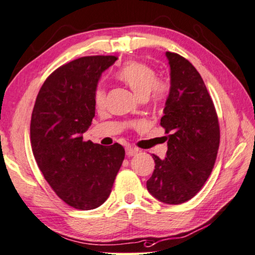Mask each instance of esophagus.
Masks as SVG:
<instances>
[{"instance_id": "esophagus-1", "label": "esophagus", "mask_w": 255, "mask_h": 255, "mask_svg": "<svg viewBox=\"0 0 255 255\" xmlns=\"http://www.w3.org/2000/svg\"><path fill=\"white\" fill-rule=\"evenodd\" d=\"M137 152H138V149H136V147H127L126 149V154L128 157H132V155H135Z\"/></svg>"}]
</instances>
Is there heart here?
<instances>
[{
	"label": "heart",
	"instance_id": "b5f03b06",
	"mask_svg": "<svg viewBox=\"0 0 255 255\" xmlns=\"http://www.w3.org/2000/svg\"><path fill=\"white\" fill-rule=\"evenodd\" d=\"M116 77L124 82L139 100L150 98L155 105L164 103L170 91V83L166 78L157 77V71L146 63L131 60L117 72ZM94 104L96 109L102 110L105 106V90L97 87L94 93ZM140 124H134L138 127Z\"/></svg>",
	"mask_w": 255,
	"mask_h": 255
}]
</instances>
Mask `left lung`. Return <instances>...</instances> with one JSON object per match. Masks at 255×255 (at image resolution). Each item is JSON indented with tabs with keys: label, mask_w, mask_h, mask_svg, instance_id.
<instances>
[{
	"label": "left lung",
	"mask_w": 255,
	"mask_h": 255,
	"mask_svg": "<svg viewBox=\"0 0 255 255\" xmlns=\"http://www.w3.org/2000/svg\"><path fill=\"white\" fill-rule=\"evenodd\" d=\"M170 91L160 125L165 128L166 158L153 154L154 170L146 188L161 203L178 205L195 197L210 177L220 145L214 104L195 66L175 52H166Z\"/></svg>",
	"instance_id": "obj_1"
}]
</instances>
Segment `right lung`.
I'll return each instance as SVG.
<instances>
[{
	"label": "right lung",
	"mask_w": 255,
	"mask_h": 255,
	"mask_svg": "<svg viewBox=\"0 0 255 255\" xmlns=\"http://www.w3.org/2000/svg\"><path fill=\"white\" fill-rule=\"evenodd\" d=\"M115 56H87L49 75L37 94L30 119L36 164L56 195L68 206L94 210L109 198L125 159L120 144L85 142L95 117L94 93Z\"/></svg>",
	"instance_id": "1"
}]
</instances>
